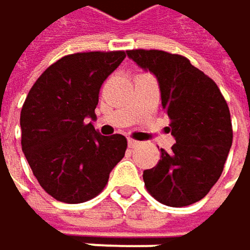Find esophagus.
Instances as JSON below:
<instances>
[{
  "label": "esophagus",
  "mask_w": 250,
  "mask_h": 250,
  "mask_svg": "<svg viewBox=\"0 0 250 250\" xmlns=\"http://www.w3.org/2000/svg\"><path fill=\"white\" fill-rule=\"evenodd\" d=\"M128 146H129L131 148H135V147H138V146H140V143H138V141H135V140H131V138H129V140H128Z\"/></svg>",
  "instance_id": "esophagus-1"
}]
</instances>
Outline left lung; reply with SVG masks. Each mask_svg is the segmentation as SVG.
I'll return each mask as SVG.
<instances>
[{
	"label": "left lung",
	"instance_id": "1",
	"mask_svg": "<svg viewBox=\"0 0 250 250\" xmlns=\"http://www.w3.org/2000/svg\"><path fill=\"white\" fill-rule=\"evenodd\" d=\"M159 83L162 106L176 143L143 173L147 190L162 204L187 207L202 199L223 173L231 141L229 106L217 87L185 57L165 51H126Z\"/></svg>",
	"mask_w": 250,
	"mask_h": 250
}]
</instances>
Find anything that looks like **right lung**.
Masks as SVG:
<instances>
[{
  "mask_svg": "<svg viewBox=\"0 0 250 250\" xmlns=\"http://www.w3.org/2000/svg\"><path fill=\"white\" fill-rule=\"evenodd\" d=\"M125 57L122 51L66 55L26 97L20 115L23 153L41 187L61 202L94 198L125 156L124 135L106 137L93 125L100 87Z\"/></svg>",
  "mask_w": 250,
  "mask_h": 250,
  "instance_id": "add662e5",
  "label": "right lung"
}]
</instances>
